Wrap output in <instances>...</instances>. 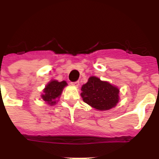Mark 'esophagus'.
<instances>
[{"label":"esophagus","mask_w":159,"mask_h":159,"mask_svg":"<svg viewBox=\"0 0 159 159\" xmlns=\"http://www.w3.org/2000/svg\"><path fill=\"white\" fill-rule=\"evenodd\" d=\"M71 85H72V86H75V87H79V85H80V82H79V81H76V82H73V83H71Z\"/></svg>","instance_id":"1"}]
</instances>
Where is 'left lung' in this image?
I'll use <instances>...</instances> for the list:
<instances>
[{"label": "left lung", "mask_w": 159, "mask_h": 159, "mask_svg": "<svg viewBox=\"0 0 159 159\" xmlns=\"http://www.w3.org/2000/svg\"><path fill=\"white\" fill-rule=\"evenodd\" d=\"M80 94L84 102L99 111L115 107L119 100V90L107 81L92 76L81 88Z\"/></svg>", "instance_id": "1"}]
</instances>
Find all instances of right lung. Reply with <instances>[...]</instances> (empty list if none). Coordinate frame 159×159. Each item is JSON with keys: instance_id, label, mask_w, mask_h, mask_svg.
I'll list each match as a JSON object with an SVG mask.
<instances>
[{"instance_id": "obj_1", "label": "right lung", "mask_w": 159, "mask_h": 159, "mask_svg": "<svg viewBox=\"0 0 159 159\" xmlns=\"http://www.w3.org/2000/svg\"><path fill=\"white\" fill-rule=\"evenodd\" d=\"M67 84L66 81L59 82L57 80H52L46 85L45 88L43 89V93L41 95V98L43 100L45 101L48 104L51 106L56 104L57 99L60 98L63 89L64 87L67 86Z\"/></svg>"}]
</instances>
